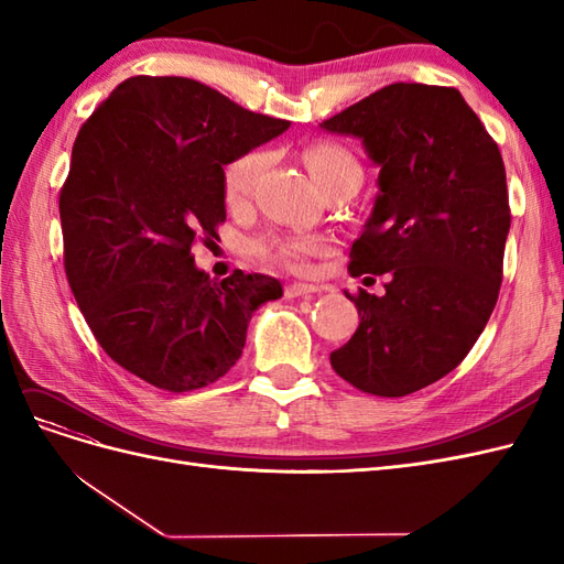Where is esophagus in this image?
Segmentation results:
<instances>
[{
    "instance_id": "esophagus-1",
    "label": "esophagus",
    "mask_w": 564,
    "mask_h": 564,
    "mask_svg": "<svg viewBox=\"0 0 564 564\" xmlns=\"http://www.w3.org/2000/svg\"><path fill=\"white\" fill-rule=\"evenodd\" d=\"M315 292H319V289L315 286V284H303V282H294V284H289L286 286V296L289 299H296V296H311V294H315Z\"/></svg>"
}]
</instances>
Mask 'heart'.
Listing matches in <instances>:
<instances>
[{"mask_svg":"<svg viewBox=\"0 0 564 564\" xmlns=\"http://www.w3.org/2000/svg\"><path fill=\"white\" fill-rule=\"evenodd\" d=\"M265 158L261 152H249V155L235 160L226 169V195L230 202H237L249 195L256 178L263 172ZM305 164L317 183L324 178L336 176L348 169H360L348 150L334 143H315L305 150ZM256 251L268 261H275L286 268H296L303 263L305 256L317 251V240L313 237H294V235H270L256 245Z\"/></svg>","mask_w":564,"mask_h":564,"instance_id":"obj_1","label":"heart"}]
</instances>
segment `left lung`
<instances>
[{
    "label": "left lung",
    "instance_id": "1",
    "mask_svg": "<svg viewBox=\"0 0 564 564\" xmlns=\"http://www.w3.org/2000/svg\"><path fill=\"white\" fill-rule=\"evenodd\" d=\"M319 129L362 141L379 193L350 249L360 327L332 352L340 379L404 398L458 367L497 305L510 230L499 145L456 89L390 84L324 119ZM371 280V278H365Z\"/></svg>",
    "mask_w": 564,
    "mask_h": 564
}]
</instances>
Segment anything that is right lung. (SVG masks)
Wrapping results in <instances>:
<instances>
[{
    "label": "right lung",
    "instance_id": "right-lung-1",
    "mask_svg": "<svg viewBox=\"0 0 564 564\" xmlns=\"http://www.w3.org/2000/svg\"><path fill=\"white\" fill-rule=\"evenodd\" d=\"M292 122L187 77H129L84 122L61 191L65 275L112 360L185 392L240 360L251 315L282 296L268 275L224 282L191 247L226 220L224 166Z\"/></svg>",
    "mask_w": 564,
    "mask_h": 564
}]
</instances>
